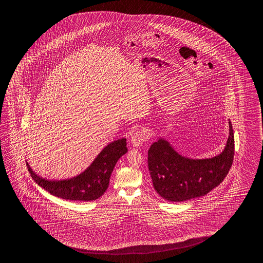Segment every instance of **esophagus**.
Segmentation results:
<instances>
[{
    "label": "esophagus",
    "instance_id": "esophagus-1",
    "mask_svg": "<svg viewBox=\"0 0 263 263\" xmlns=\"http://www.w3.org/2000/svg\"><path fill=\"white\" fill-rule=\"evenodd\" d=\"M147 139H148L147 132L144 130H139L132 135L131 143L133 145V147H139L140 145H142Z\"/></svg>",
    "mask_w": 263,
    "mask_h": 263
}]
</instances>
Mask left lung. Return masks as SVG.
<instances>
[{"label": "left lung", "instance_id": "obj_1", "mask_svg": "<svg viewBox=\"0 0 263 263\" xmlns=\"http://www.w3.org/2000/svg\"><path fill=\"white\" fill-rule=\"evenodd\" d=\"M221 154L208 159L184 157L167 140L160 139L148 152V166L155 191L171 202H182L208 194L221 183L229 173L234 155L233 125Z\"/></svg>", "mask_w": 263, "mask_h": 263}]
</instances>
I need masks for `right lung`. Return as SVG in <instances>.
Here are the masks:
<instances>
[{
	"label": "right lung",
	"mask_w": 263,
	"mask_h": 263,
	"mask_svg": "<svg viewBox=\"0 0 263 263\" xmlns=\"http://www.w3.org/2000/svg\"><path fill=\"white\" fill-rule=\"evenodd\" d=\"M126 153V139L115 140L99 153L83 173L63 180L44 179L30 168L28 162L26 164L35 182L52 195L71 201H93L106 192L115 164Z\"/></svg>",
	"instance_id": "add662e5"
}]
</instances>
